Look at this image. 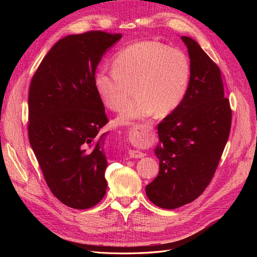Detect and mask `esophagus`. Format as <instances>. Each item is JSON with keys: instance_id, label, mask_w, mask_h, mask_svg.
<instances>
[{"instance_id": "34e87169", "label": "esophagus", "mask_w": 257, "mask_h": 257, "mask_svg": "<svg viewBox=\"0 0 257 257\" xmlns=\"http://www.w3.org/2000/svg\"><path fill=\"white\" fill-rule=\"evenodd\" d=\"M143 133H144L143 128H137L136 131L133 132V134H134L136 137L142 136ZM128 154H130V158H132V159H142V158L145 157V153H143V152H141V151H135V150H131Z\"/></svg>"}]
</instances>
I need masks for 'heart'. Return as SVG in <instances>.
<instances>
[{
  "instance_id": "b5f03b06",
  "label": "heart",
  "mask_w": 257,
  "mask_h": 257,
  "mask_svg": "<svg viewBox=\"0 0 257 257\" xmlns=\"http://www.w3.org/2000/svg\"><path fill=\"white\" fill-rule=\"evenodd\" d=\"M113 68H103L93 78L99 98L112 111H120L135 85L137 94L115 119L119 125H131L158 111L173 112L188 92L191 65L186 54L159 42L132 44L115 54Z\"/></svg>"
}]
</instances>
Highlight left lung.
I'll return each mask as SVG.
<instances>
[{
	"label": "left lung",
	"mask_w": 257,
	"mask_h": 257,
	"mask_svg": "<svg viewBox=\"0 0 257 257\" xmlns=\"http://www.w3.org/2000/svg\"><path fill=\"white\" fill-rule=\"evenodd\" d=\"M181 40L190 57L189 88L182 103L158 125L160 142L154 153L160 172L146 186L148 198L164 209L192 203L203 194L219 165L231 124L219 66L193 38Z\"/></svg>",
	"instance_id": "left-lung-1"
}]
</instances>
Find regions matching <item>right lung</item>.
I'll list each match as a JSON object with an SVG mask.
<instances>
[{"mask_svg": "<svg viewBox=\"0 0 257 257\" xmlns=\"http://www.w3.org/2000/svg\"><path fill=\"white\" fill-rule=\"evenodd\" d=\"M122 37L103 31L67 35L49 50L29 91V141L50 191L74 209L107 190L105 107L93 84L102 57Z\"/></svg>", "mask_w": 257, "mask_h": 257, "instance_id": "1", "label": "right lung"}]
</instances>
